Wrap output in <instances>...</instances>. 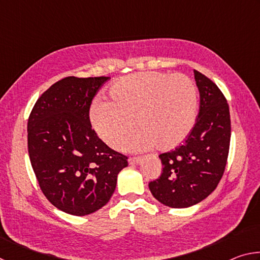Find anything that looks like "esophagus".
I'll return each instance as SVG.
<instances>
[{"mask_svg": "<svg viewBox=\"0 0 260 260\" xmlns=\"http://www.w3.org/2000/svg\"><path fill=\"white\" fill-rule=\"evenodd\" d=\"M141 161H142V158L140 157H131L128 159V162L131 165H138Z\"/></svg>", "mask_w": 260, "mask_h": 260, "instance_id": "esophagus-1", "label": "esophagus"}]
</instances>
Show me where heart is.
<instances>
[{"mask_svg":"<svg viewBox=\"0 0 260 260\" xmlns=\"http://www.w3.org/2000/svg\"><path fill=\"white\" fill-rule=\"evenodd\" d=\"M109 96L110 102L96 100L91 105L90 121L112 148L121 147L136 126L140 133L128 143L131 149L172 150L196 122L199 95L195 83L183 74H132L114 82Z\"/></svg>","mask_w":260,"mask_h":260,"instance_id":"heart-1","label":"heart"}]
</instances>
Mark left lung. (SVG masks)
<instances>
[{"mask_svg": "<svg viewBox=\"0 0 260 260\" xmlns=\"http://www.w3.org/2000/svg\"><path fill=\"white\" fill-rule=\"evenodd\" d=\"M200 91V110L182 146L159 155L162 172L149 189L170 208H189L205 200L225 172L231 142L227 100L213 81L193 70Z\"/></svg>", "mask_w": 260, "mask_h": 260, "instance_id": "left-lung-1", "label": "left lung"}]
</instances>
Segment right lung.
Returning <instances> with one entry per match:
<instances>
[{"instance_id": "add662e5", "label": "right lung", "mask_w": 260, "mask_h": 260, "mask_svg": "<svg viewBox=\"0 0 260 260\" xmlns=\"http://www.w3.org/2000/svg\"><path fill=\"white\" fill-rule=\"evenodd\" d=\"M109 77H67L34 104L27 122L29 160L43 195L72 215L108 203L127 157L109 148L91 128V101Z\"/></svg>"}]
</instances>
